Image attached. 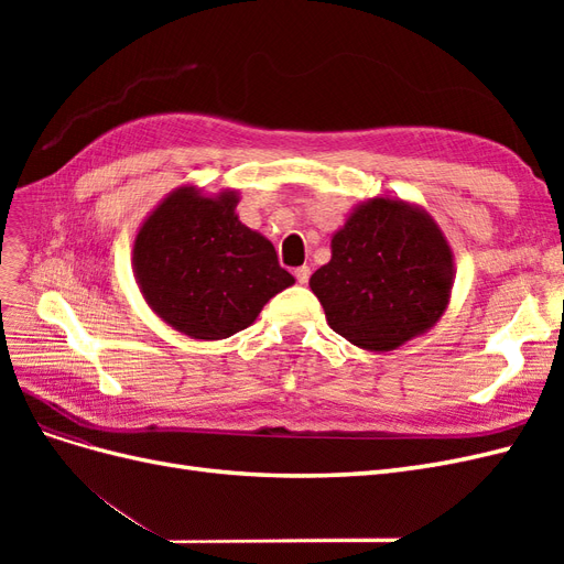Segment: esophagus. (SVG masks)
Returning a JSON list of instances; mask_svg holds the SVG:
<instances>
[{
	"instance_id": "34e87169",
	"label": "esophagus",
	"mask_w": 564,
	"mask_h": 564,
	"mask_svg": "<svg viewBox=\"0 0 564 564\" xmlns=\"http://www.w3.org/2000/svg\"><path fill=\"white\" fill-rule=\"evenodd\" d=\"M294 278H296V282H299V284H305V282L311 280V268H308V265H301V268H296V270H294Z\"/></svg>"
}]
</instances>
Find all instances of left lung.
Returning a JSON list of instances; mask_svg holds the SVG:
<instances>
[{"label":"left lung","mask_w":564,"mask_h":564,"mask_svg":"<svg viewBox=\"0 0 564 564\" xmlns=\"http://www.w3.org/2000/svg\"><path fill=\"white\" fill-rule=\"evenodd\" d=\"M329 327L386 352L431 332L454 289V253L435 218L400 197H371L332 235V261L313 272Z\"/></svg>","instance_id":"obj_1"}]
</instances>
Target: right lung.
I'll use <instances>...</instances> for the list:
<instances>
[{
  "instance_id": "right-lung-1",
  "label": "right lung",
  "mask_w": 564,
  "mask_h": 564,
  "mask_svg": "<svg viewBox=\"0 0 564 564\" xmlns=\"http://www.w3.org/2000/svg\"><path fill=\"white\" fill-rule=\"evenodd\" d=\"M240 193L197 185L169 193L133 240V278L150 311L176 332L218 340L247 329L296 280L268 237L237 216Z\"/></svg>"
}]
</instances>
